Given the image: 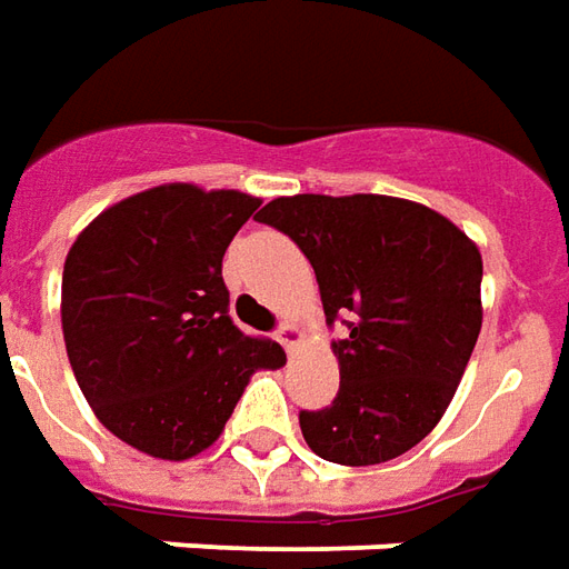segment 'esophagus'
Segmentation results:
<instances>
[{
  "instance_id": "esophagus-1",
  "label": "esophagus",
  "mask_w": 569,
  "mask_h": 569,
  "mask_svg": "<svg viewBox=\"0 0 569 569\" xmlns=\"http://www.w3.org/2000/svg\"><path fill=\"white\" fill-rule=\"evenodd\" d=\"M277 339H280V345H283L286 351H292L298 341H301V329L286 320V323H280V329H277Z\"/></svg>"
}]
</instances>
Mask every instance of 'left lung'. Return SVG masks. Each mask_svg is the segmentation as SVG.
<instances>
[{
  "mask_svg": "<svg viewBox=\"0 0 569 569\" xmlns=\"http://www.w3.org/2000/svg\"><path fill=\"white\" fill-rule=\"evenodd\" d=\"M258 221L283 230L308 256L329 323L339 395L301 412L320 459L391 462L443 419L478 341L483 261L475 240L422 202L381 193L277 197Z\"/></svg>",
  "mask_w": 569,
  "mask_h": 569,
  "instance_id": "obj_1",
  "label": "left lung"
}]
</instances>
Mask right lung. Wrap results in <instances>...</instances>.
<instances>
[{
	"instance_id": "obj_1",
	"label": "right lung",
	"mask_w": 569,
	"mask_h": 569,
	"mask_svg": "<svg viewBox=\"0 0 569 569\" xmlns=\"http://www.w3.org/2000/svg\"><path fill=\"white\" fill-rule=\"evenodd\" d=\"M261 200L160 184L113 202L63 261L67 357L91 412L122 443L184 462L209 450L258 369L286 353L228 317L221 258Z\"/></svg>"
}]
</instances>
